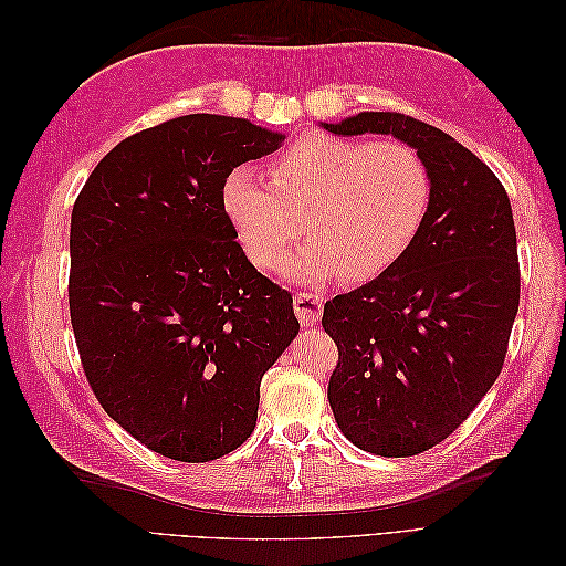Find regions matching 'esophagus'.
I'll return each instance as SVG.
<instances>
[{
    "instance_id": "esophagus-1",
    "label": "esophagus",
    "mask_w": 566,
    "mask_h": 566,
    "mask_svg": "<svg viewBox=\"0 0 566 566\" xmlns=\"http://www.w3.org/2000/svg\"><path fill=\"white\" fill-rule=\"evenodd\" d=\"M293 310L304 325H314L323 314V297L314 293H297L293 297Z\"/></svg>"
}]
</instances>
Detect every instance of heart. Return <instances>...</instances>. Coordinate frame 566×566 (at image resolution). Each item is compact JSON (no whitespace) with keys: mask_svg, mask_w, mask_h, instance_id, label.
<instances>
[{"mask_svg":"<svg viewBox=\"0 0 566 566\" xmlns=\"http://www.w3.org/2000/svg\"><path fill=\"white\" fill-rule=\"evenodd\" d=\"M269 181L235 167L221 205L238 243L260 269H276L304 233L290 269L297 279H378L416 243L432 205V172L403 142L304 134L266 165ZM307 221L304 222L303 219Z\"/></svg>","mask_w":566,"mask_h":566,"instance_id":"heart-1","label":"heart"}]
</instances>
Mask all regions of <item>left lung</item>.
<instances>
[{
    "mask_svg": "<svg viewBox=\"0 0 566 566\" xmlns=\"http://www.w3.org/2000/svg\"><path fill=\"white\" fill-rule=\"evenodd\" d=\"M333 134H391L432 172L416 243L378 279L323 306L337 345L328 401L354 447L408 458L437 447L499 378L520 310L510 198L453 136L403 113H358Z\"/></svg>",
    "mask_w": 566,
    "mask_h": 566,
    "instance_id": "8db88e82",
    "label": "left lung"
}]
</instances>
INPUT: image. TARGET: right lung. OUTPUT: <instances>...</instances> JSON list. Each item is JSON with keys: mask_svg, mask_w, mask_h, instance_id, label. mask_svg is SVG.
I'll return each instance as SVG.
<instances>
[{"mask_svg": "<svg viewBox=\"0 0 566 566\" xmlns=\"http://www.w3.org/2000/svg\"><path fill=\"white\" fill-rule=\"evenodd\" d=\"M283 139L243 117H172L119 142L75 200L67 302L84 375L165 458L241 447L300 331L293 295L248 262L221 205L231 169Z\"/></svg>", "mask_w": 566, "mask_h": 566, "instance_id": "obj_1", "label": "right lung"}]
</instances>
